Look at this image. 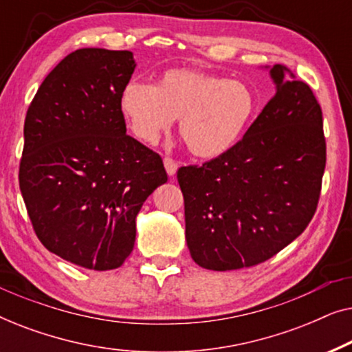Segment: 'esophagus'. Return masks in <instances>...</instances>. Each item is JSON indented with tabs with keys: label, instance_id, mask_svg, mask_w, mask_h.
Here are the masks:
<instances>
[{
	"label": "esophagus",
	"instance_id": "1",
	"mask_svg": "<svg viewBox=\"0 0 352 352\" xmlns=\"http://www.w3.org/2000/svg\"><path fill=\"white\" fill-rule=\"evenodd\" d=\"M163 163H165V170L170 176H175L177 171V162L173 160L171 157H165L163 158Z\"/></svg>",
	"mask_w": 352,
	"mask_h": 352
}]
</instances>
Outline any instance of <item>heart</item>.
Instances as JSON below:
<instances>
[{
	"label": "heart",
	"instance_id": "obj_1",
	"mask_svg": "<svg viewBox=\"0 0 352 352\" xmlns=\"http://www.w3.org/2000/svg\"><path fill=\"white\" fill-rule=\"evenodd\" d=\"M120 109L134 136L155 144L175 118L192 155L211 160L226 155L245 136L259 110L252 86L206 72L171 69L157 85L129 81Z\"/></svg>",
	"mask_w": 352,
	"mask_h": 352
}]
</instances>
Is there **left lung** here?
I'll use <instances>...</instances> for the list:
<instances>
[{"instance_id": "left-lung-1", "label": "left lung", "mask_w": 352, "mask_h": 352, "mask_svg": "<svg viewBox=\"0 0 352 352\" xmlns=\"http://www.w3.org/2000/svg\"><path fill=\"white\" fill-rule=\"evenodd\" d=\"M276 94L232 151L177 170L190 256L211 271L252 267L292 243L319 204L327 148L322 109L285 65Z\"/></svg>"}]
</instances>
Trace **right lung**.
I'll return each mask as SVG.
<instances>
[{"label":"right lung","instance_id":"right-lung-1","mask_svg":"<svg viewBox=\"0 0 352 352\" xmlns=\"http://www.w3.org/2000/svg\"><path fill=\"white\" fill-rule=\"evenodd\" d=\"M133 52L83 47L46 76L23 124L19 186L40 242L93 271L133 252L136 216L168 181L162 157L126 134L120 94Z\"/></svg>","mask_w":352,"mask_h":352}]
</instances>
